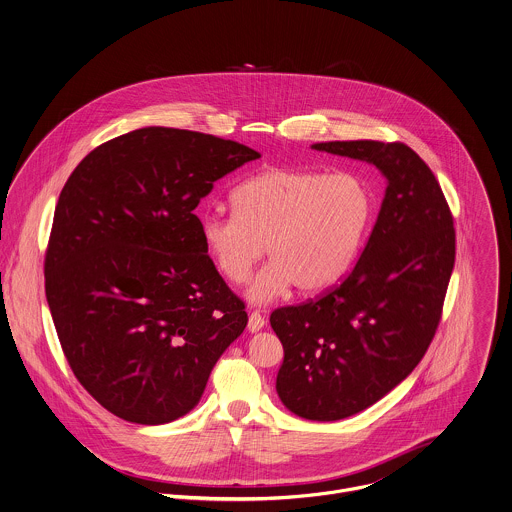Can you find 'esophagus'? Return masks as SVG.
I'll list each match as a JSON object with an SVG mask.
<instances>
[{
    "instance_id": "1",
    "label": "esophagus",
    "mask_w": 512,
    "mask_h": 512,
    "mask_svg": "<svg viewBox=\"0 0 512 512\" xmlns=\"http://www.w3.org/2000/svg\"><path fill=\"white\" fill-rule=\"evenodd\" d=\"M264 325H266V319H264V315L260 311H252L248 315V330L250 332H258V330L264 328Z\"/></svg>"
}]
</instances>
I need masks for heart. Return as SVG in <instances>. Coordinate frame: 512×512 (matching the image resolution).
<instances>
[{"label":"heart","mask_w":512,"mask_h":512,"mask_svg":"<svg viewBox=\"0 0 512 512\" xmlns=\"http://www.w3.org/2000/svg\"><path fill=\"white\" fill-rule=\"evenodd\" d=\"M234 213H201L203 244L221 276L242 283L262 258L270 264L248 287L268 301L293 285L323 291L350 266L370 227V187L354 174L272 168L236 187Z\"/></svg>","instance_id":"heart-1"}]
</instances>
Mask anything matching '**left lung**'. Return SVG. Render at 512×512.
<instances>
[{"instance_id":"8db88e82","label":"left lung","mask_w":512,"mask_h":512,"mask_svg":"<svg viewBox=\"0 0 512 512\" xmlns=\"http://www.w3.org/2000/svg\"><path fill=\"white\" fill-rule=\"evenodd\" d=\"M315 150L373 164L387 180L368 244L340 285L281 307L276 389L301 419L352 417L417 368L442 317L456 260L450 207L432 170L403 142L332 140Z\"/></svg>"}]
</instances>
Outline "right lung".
Wrapping results in <instances>:
<instances>
[{
  "label": "right lung",
  "mask_w": 512,
  "mask_h": 512,
  "mask_svg": "<svg viewBox=\"0 0 512 512\" xmlns=\"http://www.w3.org/2000/svg\"><path fill=\"white\" fill-rule=\"evenodd\" d=\"M256 158L234 140L144 127L93 148L62 187L45 258L48 307L72 372L115 417H184L248 323L193 211Z\"/></svg>",
  "instance_id": "add662e5"
}]
</instances>
